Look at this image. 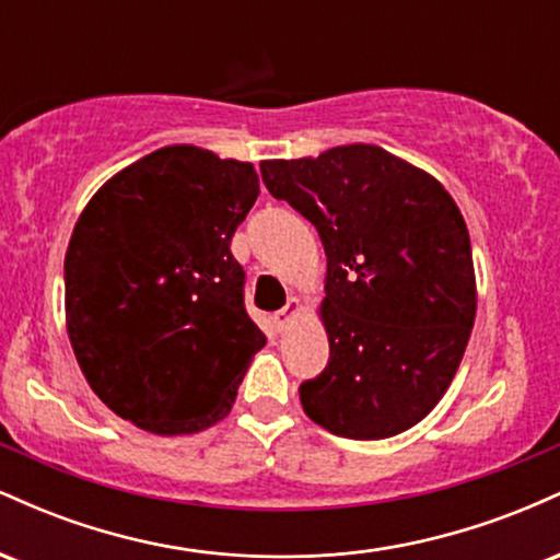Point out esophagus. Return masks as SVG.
<instances>
[{
  "mask_svg": "<svg viewBox=\"0 0 560 560\" xmlns=\"http://www.w3.org/2000/svg\"><path fill=\"white\" fill-rule=\"evenodd\" d=\"M300 313H302V302H300L298 298H289L287 305L281 307V311L276 313V316H273V324H276V329H279V331H284L287 326L292 324V320L300 316Z\"/></svg>",
  "mask_w": 560,
  "mask_h": 560,
  "instance_id": "obj_1",
  "label": "esophagus"
}]
</instances>
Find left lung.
<instances>
[{"mask_svg":"<svg viewBox=\"0 0 560 560\" xmlns=\"http://www.w3.org/2000/svg\"><path fill=\"white\" fill-rule=\"evenodd\" d=\"M262 184L318 231L329 365L300 387L307 419L387 440L442 400L477 318L464 215L447 189L376 144L262 160Z\"/></svg>","mask_w":560,"mask_h":560,"instance_id":"left-lung-1","label":"left lung"}]
</instances>
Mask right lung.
<instances>
[{
  "label": "right lung",
  "mask_w": 560,
  "mask_h": 560,
  "mask_svg": "<svg viewBox=\"0 0 560 560\" xmlns=\"http://www.w3.org/2000/svg\"><path fill=\"white\" fill-rule=\"evenodd\" d=\"M260 195L253 163L160 147L96 189L66 253V326L89 387L150 434L231 413L266 337L244 311L231 236Z\"/></svg>",
  "instance_id": "1"
}]
</instances>
